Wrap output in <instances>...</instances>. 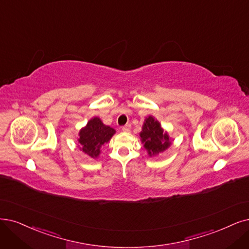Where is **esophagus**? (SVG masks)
<instances>
[{
	"label": "esophagus",
	"mask_w": 249,
	"mask_h": 249,
	"mask_svg": "<svg viewBox=\"0 0 249 249\" xmlns=\"http://www.w3.org/2000/svg\"><path fill=\"white\" fill-rule=\"evenodd\" d=\"M130 128H131V125H130V124H125L124 126H122V130L125 131V132H127V131L130 130Z\"/></svg>",
	"instance_id": "obj_1"
}]
</instances>
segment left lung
<instances>
[{
	"label": "left lung",
	"instance_id": "8db88e82",
	"mask_svg": "<svg viewBox=\"0 0 249 249\" xmlns=\"http://www.w3.org/2000/svg\"><path fill=\"white\" fill-rule=\"evenodd\" d=\"M143 146L148 150L150 156H156L166 150L171 144L168 134L164 132L160 123L153 117L145 119L141 132Z\"/></svg>",
	"mask_w": 249,
	"mask_h": 249
}]
</instances>
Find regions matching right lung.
<instances>
[{"instance_id":"add662e5","label":"right lung","mask_w":249,"mask_h":249,"mask_svg":"<svg viewBox=\"0 0 249 249\" xmlns=\"http://www.w3.org/2000/svg\"><path fill=\"white\" fill-rule=\"evenodd\" d=\"M115 132V129L105 125L99 118L91 119L79 133L81 150L90 157L96 158L100 153L101 145L107 142Z\"/></svg>"}]
</instances>
